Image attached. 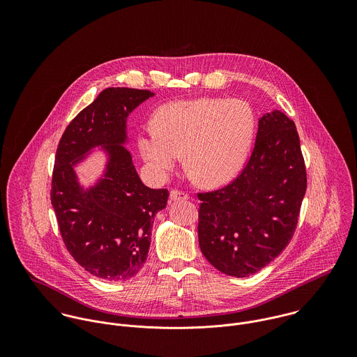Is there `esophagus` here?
<instances>
[{
  "label": "esophagus",
  "mask_w": 357,
  "mask_h": 357,
  "mask_svg": "<svg viewBox=\"0 0 357 357\" xmlns=\"http://www.w3.org/2000/svg\"><path fill=\"white\" fill-rule=\"evenodd\" d=\"M170 199L172 201H185L188 199V195L183 191H177V190H172L170 191Z\"/></svg>",
  "instance_id": "esophagus-1"
}]
</instances>
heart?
Returning <instances> with one entry per match:
<instances>
[{
	"label": "heart",
	"mask_w": 357,
	"mask_h": 357,
	"mask_svg": "<svg viewBox=\"0 0 357 357\" xmlns=\"http://www.w3.org/2000/svg\"><path fill=\"white\" fill-rule=\"evenodd\" d=\"M156 123L146 125L139 150L156 180L185 162L206 187L231 181L243 167L255 135V114L241 99L199 98L160 107Z\"/></svg>",
	"instance_id": "b5f03b06"
}]
</instances>
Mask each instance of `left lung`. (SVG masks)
<instances>
[{
	"mask_svg": "<svg viewBox=\"0 0 357 357\" xmlns=\"http://www.w3.org/2000/svg\"><path fill=\"white\" fill-rule=\"evenodd\" d=\"M305 191L294 122L279 109L264 114L242 173L221 190L198 194V236L206 259L229 276L261 271L291 241Z\"/></svg>",
	"mask_w": 357,
	"mask_h": 357,
	"instance_id": "1",
	"label": "left lung"
}]
</instances>
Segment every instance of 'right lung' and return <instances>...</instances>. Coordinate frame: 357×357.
Returning a JSON list of instances; mask_svg holds the SVG:
<instances>
[{
    "label": "right lung",
    "instance_id": "1",
    "mask_svg": "<svg viewBox=\"0 0 357 357\" xmlns=\"http://www.w3.org/2000/svg\"><path fill=\"white\" fill-rule=\"evenodd\" d=\"M153 92L107 88L66 128L54 158L51 201L63 242L89 273L109 282L136 276L147 261L153 217L167 190L143 184L133 165L126 121ZM99 146L107 156L102 176L85 189L75 167Z\"/></svg>",
    "mask_w": 357,
    "mask_h": 357
}]
</instances>
